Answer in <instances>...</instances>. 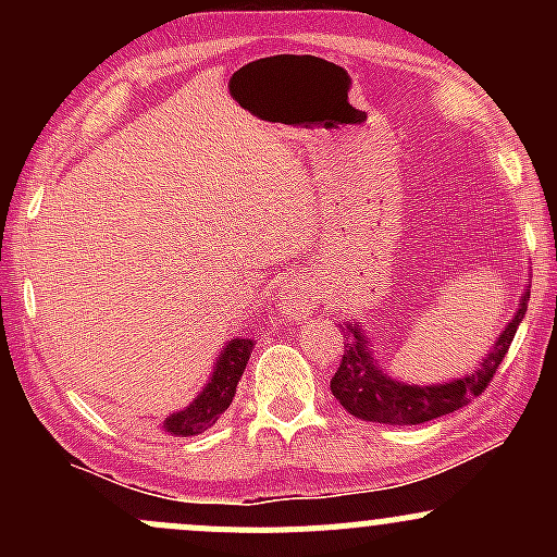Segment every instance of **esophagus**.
<instances>
[{"label":"esophagus","mask_w":557,"mask_h":557,"mask_svg":"<svg viewBox=\"0 0 557 557\" xmlns=\"http://www.w3.org/2000/svg\"><path fill=\"white\" fill-rule=\"evenodd\" d=\"M314 306H317V290L309 283H304V280H298V283H287L283 287V293H280V309H283L285 314H293V317L309 314Z\"/></svg>","instance_id":"1"}]
</instances>
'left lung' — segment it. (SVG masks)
Masks as SVG:
<instances>
[{"instance_id": "1", "label": "left lung", "mask_w": 557, "mask_h": 557, "mask_svg": "<svg viewBox=\"0 0 557 557\" xmlns=\"http://www.w3.org/2000/svg\"><path fill=\"white\" fill-rule=\"evenodd\" d=\"M527 304L529 293H523L519 311L510 319L508 327L500 332L490 354L471 369V374L458 376L445 385H408V382L393 380L387 372H382V367L372 356L361 324H348L345 327L348 332H345L343 343V361L330 382L332 395L348 413L363 421H376V424H424V421L458 411V408L469 406V400L482 395L484 387L490 385L505 354H508L510 343H513L516 330L523 322Z\"/></svg>"}]
</instances>
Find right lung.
<instances>
[{
	"label": "right lung",
	"instance_id": "1",
	"mask_svg": "<svg viewBox=\"0 0 557 557\" xmlns=\"http://www.w3.org/2000/svg\"><path fill=\"white\" fill-rule=\"evenodd\" d=\"M253 345L257 343L248 341V337L230 341L214 363V372L209 376L207 387L183 411L170 413L159 430L172 434V437H194V434H201L209 426H214V421L227 411L235 398V387H238L243 369L251 359Z\"/></svg>",
	"mask_w": 557,
	"mask_h": 557
}]
</instances>
